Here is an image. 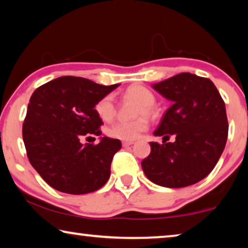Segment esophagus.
I'll use <instances>...</instances> for the list:
<instances>
[{
  "label": "esophagus",
  "instance_id": "1",
  "mask_svg": "<svg viewBox=\"0 0 248 248\" xmlns=\"http://www.w3.org/2000/svg\"><path fill=\"white\" fill-rule=\"evenodd\" d=\"M131 145H134V141H123V146L124 147H128V146H131Z\"/></svg>",
  "mask_w": 248,
  "mask_h": 248
}]
</instances>
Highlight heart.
Instances as JSON below:
<instances>
[{"label": "heart", "mask_w": 248, "mask_h": 248, "mask_svg": "<svg viewBox=\"0 0 248 248\" xmlns=\"http://www.w3.org/2000/svg\"><path fill=\"white\" fill-rule=\"evenodd\" d=\"M125 94L128 97L136 99L140 102L137 108V114H150L154 113V105L156 99L153 92L143 86H132L127 89ZM95 112L105 121H110L116 113V105L111 94H107L101 98L95 105ZM148 121L145 117H139L134 120H119L112 124L108 128V135L112 138L131 141L147 130Z\"/></svg>", "instance_id": "b5f03b06"}]
</instances>
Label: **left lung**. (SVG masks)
Listing matches in <instances>:
<instances>
[{
    "label": "left lung",
    "mask_w": 248,
    "mask_h": 248,
    "mask_svg": "<svg viewBox=\"0 0 248 248\" xmlns=\"http://www.w3.org/2000/svg\"><path fill=\"white\" fill-rule=\"evenodd\" d=\"M153 88L172 102L155 136L170 137L173 142H150V155L141 167L147 178L168 188L190 186L213 170L227 141L225 102L207 78L183 72Z\"/></svg>",
    "instance_id": "left-lung-1"
}]
</instances>
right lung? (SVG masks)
<instances>
[{
  "label": "right lung",
  "instance_id": "add662e5",
  "mask_svg": "<svg viewBox=\"0 0 248 248\" xmlns=\"http://www.w3.org/2000/svg\"><path fill=\"white\" fill-rule=\"evenodd\" d=\"M117 87L66 76L33 92L22 136L33 168L54 189L82 195L108 182L120 140L102 137L98 145H83L80 140L86 135H101L103 123L94 107Z\"/></svg>",
  "mask_w": 248,
  "mask_h": 248
}]
</instances>
